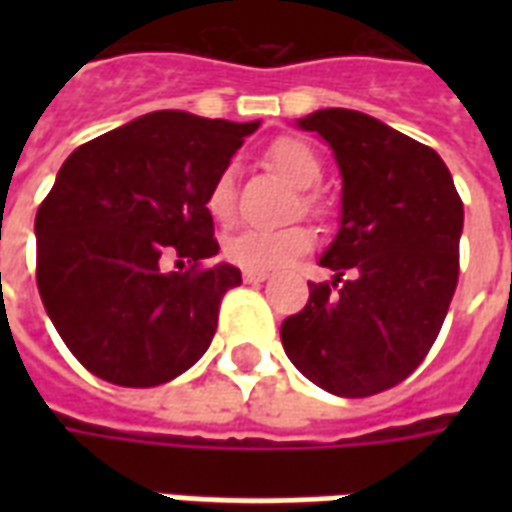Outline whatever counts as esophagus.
Listing matches in <instances>:
<instances>
[{"label":"esophagus","mask_w":512,"mask_h":512,"mask_svg":"<svg viewBox=\"0 0 512 512\" xmlns=\"http://www.w3.org/2000/svg\"><path fill=\"white\" fill-rule=\"evenodd\" d=\"M268 274L266 271H244V282H249V285H257V282H266Z\"/></svg>","instance_id":"obj_1"}]
</instances>
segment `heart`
<instances>
[{
    "mask_svg": "<svg viewBox=\"0 0 512 512\" xmlns=\"http://www.w3.org/2000/svg\"><path fill=\"white\" fill-rule=\"evenodd\" d=\"M266 161L277 169L290 186L307 191L318 186L323 175L321 158L310 142L299 136H279L268 147ZM205 208L219 224H230L235 216V180L233 169H222L208 189ZM301 211H315V197H301ZM312 249V233L307 227H282V230H244L224 244V257L246 271H274L288 266L293 257Z\"/></svg>",
    "mask_w": 512,
    "mask_h": 512,
    "instance_id": "obj_1",
    "label": "heart"
}]
</instances>
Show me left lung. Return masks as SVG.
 Instances as JSON below:
<instances>
[{
	"label": "left lung",
	"mask_w": 512,
	"mask_h": 512,
	"mask_svg": "<svg viewBox=\"0 0 512 512\" xmlns=\"http://www.w3.org/2000/svg\"><path fill=\"white\" fill-rule=\"evenodd\" d=\"M296 126L332 147L343 213L318 260L334 279L310 282L307 307L279 329L282 348L332 395H378L439 337L458 285L463 202L436 150L376 117L318 109Z\"/></svg>",
	"instance_id": "1"
}]
</instances>
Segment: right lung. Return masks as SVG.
Listing matches in <instances>:
<instances>
[{
  "label": "right lung",
  "instance_id": "add662e5",
  "mask_svg": "<svg viewBox=\"0 0 512 512\" xmlns=\"http://www.w3.org/2000/svg\"><path fill=\"white\" fill-rule=\"evenodd\" d=\"M260 123L150 112L76 147L35 216L38 290L54 329L93 376L158 386L186 373L241 285L219 252L208 189ZM167 254L192 268L164 272Z\"/></svg>",
  "mask_w": 512,
  "mask_h": 512
}]
</instances>
